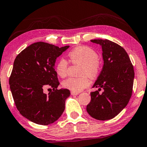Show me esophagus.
<instances>
[{"mask_svg": "<svg viewBox=\"0 0 147 147\" xmlns=\"http://www.w3.org/2000/svg\"><path fill=\"white\" fill-rule=\"evenodd\" d=\"M80 93H78V92H71V94L72 96H77Z\"/></svg>", "mask_w": 147, "mask_h": 147, "instance_id": "esophagus-1", "label": "esophagus"}]
</instances>
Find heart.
I'll list each match as a JSON object with an SVG mask.
<instances>
[{
    "label": "heart",
    "mask_w": 147,
    "mask_h": 147,
    "mask_svg": "<svg viewBox=\"0 0 147 147\" xmlns=\"http://www.w3.org/2000/svg\"><path fill=\"white\" fill-rule=\"evenodd\" d=\"M70 61L82 65L80 69L81 78H69L63 80V88L72 92H78L89 86L90 82L87 76L94 78L99 72V57L94 49L86 46H79L74 48L68 54ZM68 63L65 59L60 58L55 65V71L58 76L64 78L67 75Z\"/></svg>",
    "instance_id": "1"
}]
</instances>
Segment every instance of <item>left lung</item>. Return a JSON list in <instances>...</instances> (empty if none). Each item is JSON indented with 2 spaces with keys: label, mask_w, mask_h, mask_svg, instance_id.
Segmentation results:
<instances>
[{
  "label": "left lung",
  "mask_w": 147,
  "mask_h": 147,
  "mask_svg": "<svg viewBox=\"0 0 147 147\" xmlns=\"http://www.w3.org/2000/svg\"><path fill=\"white\" fill-rule=\"evenodd\" d=\"M102 47L104 65L92 87L98 90L90 93L91 101L86 110L99 120L112 119L127 105L132 92L134 68L123 47L108 39L91 40ZM101 89L102 93H100Z\"/></svg>",
  "instance_id": "8db88e82"
}]
</instances>
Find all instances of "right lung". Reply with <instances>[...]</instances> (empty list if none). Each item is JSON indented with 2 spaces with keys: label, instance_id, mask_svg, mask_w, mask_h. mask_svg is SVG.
I'll return each instance as SVG.
<instances>
[{
  "label": "right lung",
  "instance_id": "add662e5",
  "mask_svg": "<svg viewBox=\"0 0 147 147\" xmlns=\"http://www.w3.org/2000/svg\"><path fill=\"white\" fill-rule=\"evenodd\" d=\"M69 47L37 42L15 58L9 78L10 88L20 114L34 123H53L65 110L70 92L57 89L59 82L54 67L57 57ZM47 87L53 89L48 94L43 92Z\"/></svg>",
  "mask_w": 147,
  "mask_h": 147
}]
</instances>
